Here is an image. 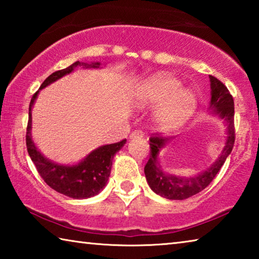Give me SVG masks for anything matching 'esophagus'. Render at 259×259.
Instances as JSON below:
<instances>
[{
    "instance_id": "34e87169",
    "label": "esophagus",
    "mask_w": 259,
    "mask_h": 259,
    "mask_svg": "<svg viewBox=\"0 0 259 259\" xmlns=\"http://www.w3.org/2000/svg\"><path fill=\"white\" fill-rule=\"evenodd\" d=\"M142 137H144V134H143V131L139 129L134 130L133 133L130 134V138H142Z\"/></svg>"
}]
</instances>
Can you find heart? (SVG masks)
Returning <instances> with one entry per match:
<instances>
[{"label":"heart","mask_w":259,"mask_h":259,"mask_svg":"<svg viewBox=\"0 0 259 259\" xmlns=\"http://www.w3.org/2000/svg\"><path fill=\"white\" fill-rule=\"evenodd\" d=\"M181 87V82L169 74H156L140 85L137 100L140 105L151 106L165 100L156 113V120L163 128H172L186 120L195 107L194 95L179 90Z\"/></svg>","instance_id":"1"}]
</instances>
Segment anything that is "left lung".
I'll list each match as a JSON object with an SVG mask.
<instances>
[{
  "mask_svg": "<svg viewBox=\"0 0 259 259\" xmlns=\"http://www.w3.org/2000/svg\"><path fill=\"white\" fill-rule=\"evenodd\" d=\"M209 78L210 88H211L210 108H212L213 112L218 114V116L224 120L227 125L225 146L217 161L204 172L193 177H179L164 172L161 169L159 159H157L160 148L168 143L169 138H163L157 134L153 135L150 138V159L144 168V171H145L147 183L152 191L162 198L169 200H184L198 194L212 182V179L216 177V175L224 164L227 156L233 150L235 140L233 97L224 83L212 75H209Z\"/></svg>",
  "mask_w": 259,
  "mask_h": 259,
  "instance_id": "8db88e82",
  "label": "left lung"
}]
</instances>
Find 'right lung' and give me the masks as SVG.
Returning <instances> with one entry per match:
<instances>
[{"label": "right lung", "instance_id": "right-lung-1", "mask_svg": "<svg viewBox=\"0 0 259 259\" xmlns=\"http://www.w3.org/2000/svg\"><path fill=\"white\" fill-rule=\"evenodd\" d=\"M77 66H84L85 68H97L100 66L99 63H80L75 61L67 68L60 69L52 73L42 83L40 89L33 95L30 99L28 108V123L26 129V146L28 154L33 163L36 166L37 172L43 178L48 185L56 192L69 196L73 199H87L97 195L103 190L108 181L109 174L112 169V160L115 153L120 151L124 145L126 139L119 143L109 144L98 147L88 155L84 160L75 165H63L55 163L41 154V152L35 146L32 140V107L37 97L38 91L50 83L55 82L58 78L63 77L66 74L74 71Z\"/></svg>", "mask_w": 259, "mask_h": 259}]
</instances>
